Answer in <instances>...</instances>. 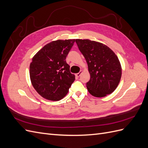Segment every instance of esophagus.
Here are the masks:
<instances>
[{"label":"esophagus","instance_id":"34e87169","mask_svg":"<svg viewBox=\"0 0 148 148\" xmlns=\"http://www.w3.org/2000/svg\"><path fill=\"white\" fill-rule=\"evenodd\" d=\"M82 73H83V71L81 70V71H79V73H76V74H75V76H76V77H79V76L81 75V74H82Z\"/></svg>","mask_w":148,"mask_h":148}]
</instances>
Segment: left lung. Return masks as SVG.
Returning a JSON list of instances; mask_svg holds the SVG:
<instances>
[{"instance_id":"obj_1","label":"left lung","mask_w":148,"mask_h":148,"mask_svg":"<svg viewBox=\"0 0 148 148\" xmlns=\"http://www.w3.org/2000/svg\"><path fill=\"white\" fill-rule=\"evenodd\" d=\"M79 50L86 60L90 79L86 83L93 96L105 97L117 88L122 77L117 56L105 44L89 39H76Z\"/></svg>"}]
</instances>
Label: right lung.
I'll return each mask as SVG.
<instances>
[{
	"mask_svg": "<svg viewBox=\"0 0 148 148\" xmlns=\"http://www.w3.org/2000/svg\"><path fill=\"white\" fill-rule=\"evenodd\" d=\"M75 39L57 40L47 44L33 57L29 65L31 84L42 97L57 101L64 98L75 79L66 57Z\"/></svg>",
	"mask_w": 148,
	"mask_h": 148,
	"instance_id": "obj_1",
	"label": "right lung"
}]
</instances>
